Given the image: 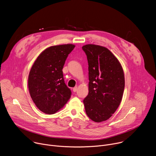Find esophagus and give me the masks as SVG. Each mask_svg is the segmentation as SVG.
Here are the masks:
<instances>
[{
    "mask_svg": "<svg viewBox=\"0 0 156 156\" xmlns=\"http://www.w3.org/2000/svg\"><path fill=\"white\" fill-rule=\"evenodd\" d=\"M73 92H76L77 91V87L76 86H75L73 88Z\"/></svg>",
    "mask_w": 156,
    "mask_h": 156,
    "instance_id": "esophagus-1",
    "label": "esophagus"
}]
</instances>
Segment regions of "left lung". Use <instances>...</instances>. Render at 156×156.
I'll use <instances>...</instances> for the list:
<instances>
[{
  "instance_id": "8db88e82",
  "label": "left lung",
  "mask_w": 156,
  "mask_h": 156,
  "mask_svg": "<svg viewBox=\"0 0 156 156\" xmlns=\"http://www.w3.org/2000/svg\"><path fill=\"white\" fill-rule=\"evenodd\" d=\"M82 49L88 62L89 93L83 103L88 117L95 122L108 119L119 107L125 77L118 59L108 49L94 44Z\"/></svg>"
}]
</instances>
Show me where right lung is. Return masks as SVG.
<instances>
[{
	"label": "right lung",
	"instance_id": "obj_1",
	"mask_svg": "<svg viewBox=\"0 0 156 156\" xmlns=\"http://www.w3.org/2000/svg\"><path fill=\"white\" fill-rule=\"evenodd\" d=\"M73 44L51 46L37 58L28 76L30 96L42 112L53 114L67 102L72 92L65 83L62 69Z\"/></svg>",
	"mask_w": 156,
	"mask_h": 156
}]
</instances>
